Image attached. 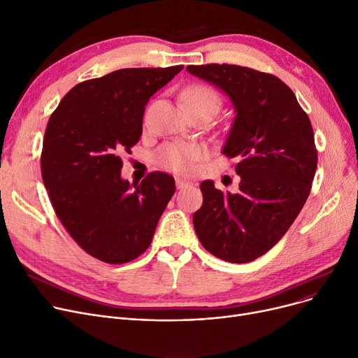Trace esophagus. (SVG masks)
Segmentation results:
<instances>
[{"instance_id":"34e87169","label":"esophagus","mask_w":358,"mask_h":358,"mask_svg":"<svg viewBox=\"0 0 358 358\" xmlns=\"http://www.w3.org/2000/svg\"><path fill=\"white\" fill-rule=\"evenodd\" d=\"M176 185H177L178 190H182V189H185V187L192 185V182L187 181V180H182V178H177V180H176Z\"/></svg>"}]
</instances>
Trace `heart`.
<instances>
[{"instance_id":"heart-1","label":"heart","mask_w":358,"mask_h":358,"mask_svg":"<svg viewBox=\"0 0 358 358\" xmlns=\"http://www.w3.org/2000/svg\"><path fill=\"white\" fill-rule=\"evenodd\" d=\"M182 101L187 110H208L213 116L220 108V96L209 85L193 84L182 91ZM203 157V148L193 143H171L161 148L157 162L162 168L176 173L189 171L192 164Z\"/></svg>"}]
</instances>
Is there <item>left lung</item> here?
<instances>
[{
	"label": "left lung",
	"instance_id": "1",
	"mask_svg": "<svg viewBox=\"0 0 358 358\" xmlns=\"http://www.w3.org/2000/svg\"><path fill=\"white\" fill-rule=\"evenodd\" d=\"M227 94L235 119L222 154L236 159L239 192L200 184L193 224L204 250L242 264L270 251L289 231L310 193L317 154L313 130L294 92L271 73L210 64L187 66Z\"/></svg>",
	"mask_w": 358,
	"mask_h": 358
}]
</instances>
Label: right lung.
<instances>
[{"label": "right lung", "mask_w": 358, "mask_h": 358, "mask_svg": "<svg viewBox=\"0 0 358 358\" xmlns=\"http://www.w3.org/2000/svg\"><path fill=\"white\" fill-rule=\"evenodd\" d=\"M182 68H126L84 81L48 122L41 166L50 203L73 241L103 262L143 254L176 192L165 173L141 184L120 173L122 155L142 135L145 106Z\"/></svg>", "instance_id": "add662e5"}]
</instances>
